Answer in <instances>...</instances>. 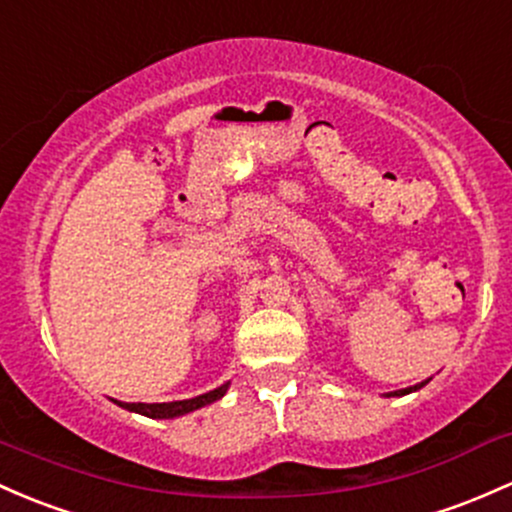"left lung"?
I'll use <instances>...</instances> for the list:
<instances>
[{"instance_id": "1", "label": "left lung", "mask_w": 512, "mask_h": 512, "mask_svg": "<svg viewBox=\"0 0 512 512\" xmlns=\"http://www.w3.org/2000/svg\"><path fill=\"white\" fill-rule=\"evenodd\" d=\"M427 381H422V383H417V386H410V388H403V390H393V393H388V398L390 395H408V393H412V390H420L422 386H425Z\"/></svg>"}]
</instances>
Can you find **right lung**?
I'll return each mask as SVG.
<instances>
[{"mask_svg":"<svg viewBox=\"0 0 512 512\" xmlns=\"http://www.w3.org/2000/svg\"><path fill=\"white\" fill-rule=\"evenodd\" d=\"M227 388H229V383H224V386L214 388L205 395H197V398H190V400H173V403H119V400H114V403L124 410L153 417V420H168V417H180V415H188V412H192V410L205 408V405H210V403H214V400L222 398V395L227 393Z\"/></svg>","mask_w":512,"mask_h":512,"instance_id":"obj_1","label":"right lung"}]
</instances>
